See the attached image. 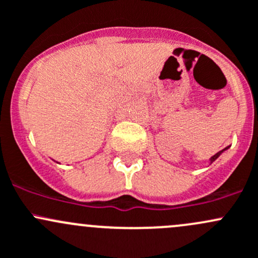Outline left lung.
<instances>
[{
    "label": "left lung",
    "instance_id": "left-lung-1",
    "mask_svg": "<svg viewBox=\"0 0 258 258\" xmlns=\"http://www.w3.org/2000/svg\"><path fill=\"white\" fill-rule=\"evenodd\" d=\"M227 149H228V147H227V148H225V149H222V150H221V151H219V153H216V154H215V155H214V156H211V159H210V164H212V163H214V161H215V160H216V159H217V158H219V156H220V155H221V154H222V153H224V151H225V150H227Z\"/></svg>",
    "mask_w": 258,
    "mask_h": 258
}]
</instances>
